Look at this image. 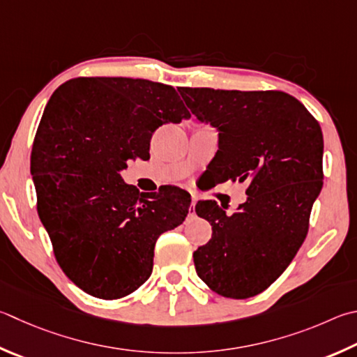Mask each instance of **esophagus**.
Returning a JSON list of instances; mask_svg holds the SVG:
<instances>
[{
	"label": "esophagus",
	"mask_w": 357,
	"mask_h": 357,
	"mask_svg": "<svg viewBox=\"0 0 357 357\" xmlns=\"http://www.w3.org/2000/svg\"><path fill=\"white\" fill-rule=\"evenodd\" d=\"M197 201H198L197 195H193V193H192V204H190V207H195V204H197Z\"/></svg>",
	"instance_id": "esophagus-1"
}]
</instances>
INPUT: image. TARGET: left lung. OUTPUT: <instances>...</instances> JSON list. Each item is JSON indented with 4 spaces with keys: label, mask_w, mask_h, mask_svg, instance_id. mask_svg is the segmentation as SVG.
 Here are the masks:
<instances>
[{
    "label": "left lung",
    "mask_w": 357,
    "mask_h": 357,
    "mask_svg": "<svg viewBox=\"0 0 357 357\" xmlns=\"http://www.w3.org/2000/svg\"><path fill=\"white\" fill-rule=\"evenodd\" d=\"M199 121L218 132V183H248L246 201L226 215L215 201L195 211L212 238L193 252L198 276L218 295L255 296L289 267L307 234L323 185L321 128L300 101L278 90L181 87Z\"/></svg>",
    "instance_id": "obj_1"
}]
</instances>
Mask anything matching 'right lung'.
<instances>
[{"mask_svg":"<svg viewBox=\"0 0 357 357\" xmlns=\"http://www.w3.org/2000/svg\"><path fill=\"white\" fill-rule=\"evenodd\" d=\"M190 112L176 89L132 77H76L51 95L31 154L37 211L61 268L102 300L137 290L154 245L189 212L178 187L140 193L121 172L150 158L153 132Z\"/></svg>","mask_w":357,"mask_h":357,"instance_id":"obj_1","label":"right lung"}]
</instances>
